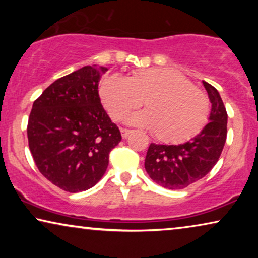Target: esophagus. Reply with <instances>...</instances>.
Returning <instances> with one entry per match:
<instances>
[{"label":"esophagus","instance_id":"34e87169","mask_svg":"<svg viewBox=\"0 0 258 258\" xmlns=\"http://www.w3.org/2000/svg\"><path fill=\"white\" fill-rule=\"evenodd\" d=\"M132 133H133V130H130V129H124V128L121 129V134H122L123 139H126L129 135H132Z\"/></svg>","mask_w":258,"mask_h":258}]
</instances>
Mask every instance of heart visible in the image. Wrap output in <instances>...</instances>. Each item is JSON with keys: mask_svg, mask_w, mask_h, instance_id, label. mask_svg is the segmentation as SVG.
I'll return each mask as SVG.
<instances>
[{"mask_svg": "<svg viewBox=\"0 0 258 258\" xmlns=\"http://www.w3.org/2000/svg\"><path fill=\"white\" fill-rule=\"evenodd\" d=\"M100 96L115 122H121L142 105L146 111L130 122L153 130L164 143H182L195 137L207 124L210 104L207 95L177 70H136L123 77L108 74L100 83Z\"/></svg>", "mask_w": 258, "mask_h": 258, "instance_id": "heart-1", "label": "heart"}]
</instances>
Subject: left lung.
Listing matches in <instances>:
<instances>
[{
  "mask_svg": "<svg viewBox=\"0 0 258 258\" xmlns=\"http://www.w3.org/2000/svg\"><path fill=\"white\" fill-rule=\"evenodd\" d=\"M211 102L210 122L199 135L178 146L151 143L144 168L150 178L167 189H184L203 178L217 163L227 140L228 114L211 84L204 82Z\"/></svg>",
  "mask_w": 258,
  "mask_h": 258,
  "instance_id": "8db88e82",
  "label": "left lung"
}]
</instances>
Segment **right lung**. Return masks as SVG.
Returning <instances> with one entry per match:
<instances>
[{
	"mask_svg": "<svg viewBox=\"0 0 258 258\" xmlns=\"http://www.w3.org/2000/svg\"><path fill=\"white\" fill-rule=\"evenodd\" d=\"M105 70L83 67L56 80L34 101L27 126L30 153L41 174L64 191L96 184L122 140L98 96Z\"/></svg>",
	"mask_w": 258,
	"mask_h": 258,
	"instance_id": "right-lung-1",
	"label": "right lung"
}]
</instances>
